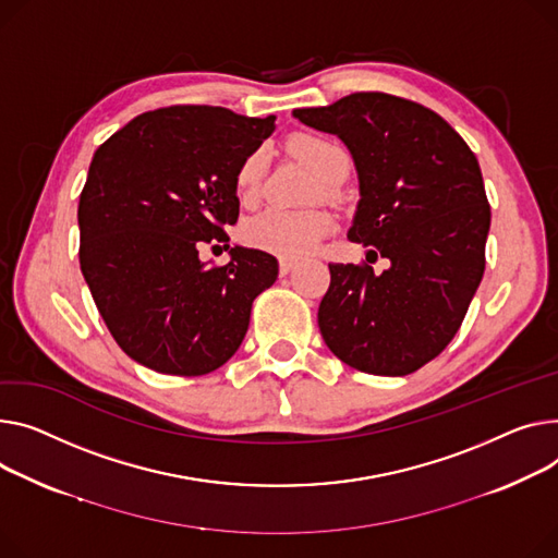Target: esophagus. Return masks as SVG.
<instances>
[{"instance_id": "esophagus-1", "label": "esophagus", "mask_w": 558, "mask_h": 558, "mask_svg": "<svg viewBox=\"0 0 558 558\" xmlns=\"http://www.w3.org/2000/svg\"><path fill=\"white\" fill-rule=\"evenodd\" d=\"M293 267H295V259L282 257V259H280V276H287V274H289Z\"/></svg>"}]
</instances>
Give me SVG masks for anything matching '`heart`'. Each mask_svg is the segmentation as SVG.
<instances>
[{
    "instance_id": "heart-1",
    "label": "heart",
    "mask_w": 558,
    "mask_h": 558,
    "mask_svg": "<svg viewBox=\"0 0 558 558\" xmlns=\"http://www.w3.org/2000/svg\"><path fill=\"white\" fill-rule=\"evenodd\" d=\"M293 153L305 159L318 177L331 181L339 172L348 170V155L337 143L323 136H299L291 143ZM267 157L255 150L244 159L238 172V189L244 199H253L263 185ZM331 217L323 210H280L269 208L253 217L244 235L248 244L280 257H303L331 231Z\"/></svg>"
}]
</instances>
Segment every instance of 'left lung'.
I'll return each instance as SVG.
<instances>
[{"instance_id": "8db88e82", "label": "left lung", "mask_w": 558, "mask_h": 558, "mask_svg": "<svg viewBox=\"0 0 558 558\" xmlns=\"http://www.w3.org/2000/svg\"><path fill=\"white\" fill-rule=\"evenodd\" d=\"M293 119L343 141L361 197L348 240L390 259L384 274L329 265L323 341L361 373L411 375L451 343L485 274L492 208L477 159L433 109L381 92Z\"/></svg>"}]
</instances>
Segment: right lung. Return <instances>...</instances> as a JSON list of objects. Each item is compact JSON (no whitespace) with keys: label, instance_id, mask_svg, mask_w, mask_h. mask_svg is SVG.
<instances>
[{"label":"right lung","instance_id":"add662e5","mask_svg":"<svg viewBox=\"0 0 558 558\" xmlns=\"http://www.w3.org/2000/svg\"><path fill=\"white\" fill-rule=\"evenodd\" d=\"M274 123L174 105L132 119L94 153L78 204L81 269L111 337L155 373L225 365L253 301L278 278V259L259 248L231 246L225 267L199 257L204 244L229 242L240 166Z\"/></svg>","mask_w":558,"mask_h":558}]
</instances>
